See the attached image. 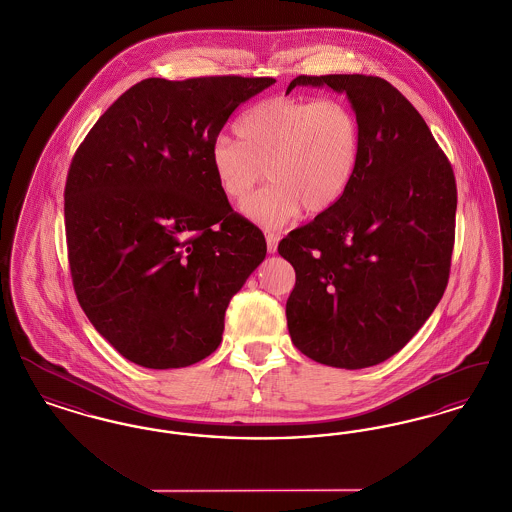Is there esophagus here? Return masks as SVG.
Listing matches in <instances>:
<instances>
[{
  "label": "esophagus",
  "mask_w": 512,
  "mask_h": 512,
  "mask_svg": "<svg viewBox=\"0 0 512 512\" xmlns=\"http://www.w3.org/2000/svg\"><path fill=\"white\" fill-rule=\"evenodd\" d=\"M276 247H278V236L276 234H267L268 253H276Z\"/></svg>",
  "instance_id": "esophagus-1"
}]
</instances>
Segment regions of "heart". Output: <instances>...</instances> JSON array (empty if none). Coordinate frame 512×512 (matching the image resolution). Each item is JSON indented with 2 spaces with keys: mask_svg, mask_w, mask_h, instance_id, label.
<instances>
[{
  "mask_svg": "<svg viewBox=\"0 0 512 512\" xmlns=\"http://www.w3.org/2000/svg\"><path fill=\"white\" fill-rule=\"evenodd\" d=\"M236 134L240 140L213 142L211 167L234 203L267 174L270 182L244 205L245 217L263 228H280L301 209L311 217L326 213L359 169L361 124L341 99H263L238 119Z\"/></svg>",
  "mask_w": 512,
  "mask_h": 512,
  "instance_id": "obj_1",
  "label": "heart"
}]
</instances>
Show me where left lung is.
I'll use <instances>...</instances> for the list:
<instances>
[{
	"label": "left lung",
	"instance_id": "1",
	"mask_svg": "<svg viewBox=\"0 0 512 512\" xmlns=\"http://www.w3.org/2000/svg\"><path fill=\"white\" fill-rule=\"evenodd\" d=\"M343 92L361 124L359 169L340 201L290 232L293 345L320 365L390 359L438 307L455 244L457 184L428 124L380 76L324 74L288 86Z\"/></svg>",
	"mask_w": 512,
	"mask_h": 512
}]
</instances>
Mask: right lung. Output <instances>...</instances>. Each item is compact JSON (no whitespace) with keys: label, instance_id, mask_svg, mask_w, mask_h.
Listing matches in <instances>:
<instances>
[{"label":"right lung","instance_id":"add662e5","mask_svg":"<svg viewBox=\"0 0 512 512\" xmlns=\"http://www.w3.org/2000/svg\"><path fill=\"white\" fill-rule=\"evenodd\" d=\"M274 82L146 78L76 149L65 184L74 293L124 359L182 368L219 347L228 303L267 242L220 192L211 146L234 109Z\"/></svg>","mask_w":512,"mask_h":512}]
</instances>
